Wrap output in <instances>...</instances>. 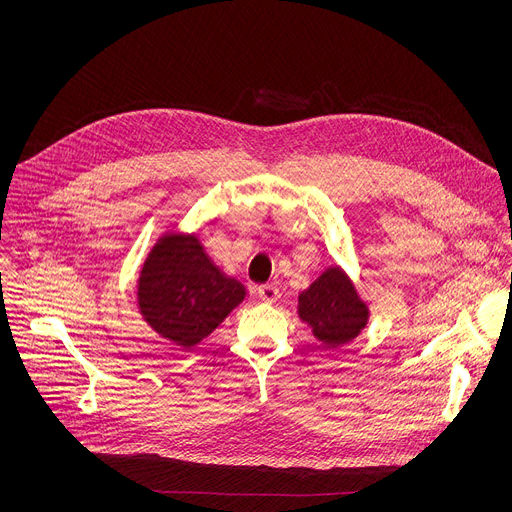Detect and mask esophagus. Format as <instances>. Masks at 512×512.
I'll return each mask as SVG.
<instances>
[{
    "label": "esophagus",
    "mask_w": 512,
    "mask_h": 512,
    "mask_svg": "<svg viewBox=\"0 0 512 512\" xmlns=\"http://www.w3.org/2000/svg\"><path fill=\"white\" fill-rule=\"evenodd\" d=\"M257 294H259L261 302H265V304H273V302L279 300V289H277L273 283L261 285V287L257 289Z\"/></svg>",
    "instance_id": "1"
}]
</instances>
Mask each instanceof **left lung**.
<instances>
[{
  "label": "left lung",
  "instance_id": "left-lung-1",
  "mask_svg": "<svg viewBox=\"0 0 512 512\" xmlns=\"http://www.w3.org/2000/svg\"><path fill=\"white\" fill-rule=\"evenodd\" d=\"M298 314L328 348L354 340L367 326L369 308L340 267L326 269L298 298Z\"/></svg>",
  "mask_w": 512,
  "mask_h": 512
}]
</instances>
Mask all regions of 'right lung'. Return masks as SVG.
I'll return each mask as SVG.
<instances>
[{
    "mask_svg": "<svg viewBox=\"0 0 512 512\" xmlns=\"http://www.w3.org/2000/svg\"><path fill=\"white\" fill-rule=\"evenodd\" d=\"M245 296L243 283L208 259L198 237L182 233H168L154 245L137 281L143 320L184 348L206 338Z\"/></svg>",
    "mask_w": 512,
    "mask_h": 512,
    "instance_id": "1",
    "label": "right lung"
}]
</instances>
